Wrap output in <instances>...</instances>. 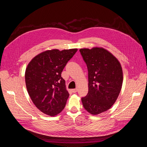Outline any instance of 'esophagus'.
<instances>
[{"mask_svg":"<svg viewBox=\"0 0 147 147\" xmlns=\"http://www.w3.org/2000/svg\"><path fill=\"white\" fill-rule=\"evenodd\" d=\"M77 88H75V89H72V91L74 92V93H75V92H77Z\"/></svg>","mask_w":147,"mask_h":147,"instance_id":"esophagus-1","label":"esophagus"}]
</instances>
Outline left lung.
<instances>
[{
	"instance_id": "8db88e82",
	"label": "left lung",
	"mask_w": 147,
	"mask_h": 147,
	"mask_svg": "<svg viewBox=\"0 0 147 147\" xmlns=\"http://www.w3.org/2000/svg\"><path fill=\"white\" fill-rule=\"evenodd\" d=\"M88 70V93L82 97L88 113L97 115L110 109L121 91L123 75L121 65L106 49L93 47L80 50Z\"/></svg>"
}]
</instances>
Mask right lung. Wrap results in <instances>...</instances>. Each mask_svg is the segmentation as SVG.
<instances>
[{"label": "right lung", "instance_id": "add662e5", "mask_svg": "<svg viewBox=\"0 0 147 147\" xmlns=\"http://www.w3.org/2000/svg\"><path fill=\"white\" fill-rule=\"evenodd\" d=\"M77 50H46L33 57L26 67L25 82L28 94L43 113L54 117L65 107L69 94L61 72Z\"/></svg>", "mask_w": 147, "mask_h": 147}]
</instances>
